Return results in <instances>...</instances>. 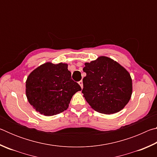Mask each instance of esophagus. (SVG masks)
<instances>
[{"mask_svg":"<svg viewBox=\"0 0 157 157\" xmlns=\"http://www.w3.org/2000/svg\"><path fill=\"white\" fill-rule=\"evenodd\" d=\"M78 83H79V85H80L81 88H82V89L83 88V82H82V81L81 80V81H79V82H78Z\"/></svg>","mask_w":157,"mask_h":157,"instance_id":"esophagus-1","label":"esophagus"}]
</instances>
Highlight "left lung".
Listing matches in <instances>:
<instances>
[{"instance_id": "1", "label": "left lung", "mask_w": 157, "mask_h": 157, "mask_svg": "<svg viewBox=\"0 0 157 157\" xmlns=\"http://www.w3.org/2000/svg\"><path fill=\"white\" fill-rule=\"evenodd\" d=\"M83 68L82 94L89 105L105 114L120 111L128 103L132 94V80L125 68L116 61L101 56Z\"/></svg>"}]
</instances>
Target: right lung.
I'll return each instance as SVG.
<instances>
[{
    "label": "right lung",
    "instance_id": "add662e5",
    "mask_svg": "<svg viewBox=\"0 0 157 157\" xmlns=\"http://www.w3.org/2000/svg\"><path fill=\"white\" fill-rule=\"evenodd\" d=\"M28 102L44 116H54L68 107L73 95L82 89L71 79L67 63L47 62L28 75L25 84Z\"/></svg>",
    "mask_w": 157,
    "mask_h": 157
}]
</instances>
